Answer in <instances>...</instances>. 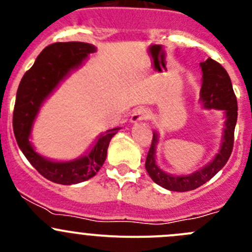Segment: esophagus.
<instances>
[{
	"label": "esophagus",
	"instance_id": "1",
	"mask_svg": "<svg viewBox=\"0 0 252 252\" xmlns=\"http://www.w3.org/2000/svg\"><path fill=\"white\" fill-rule=\"evenodd\" d=\"M150 116V112L146 110V108H136L135 111L133 112V114H131L130 117V122L131 123H138V122H141V121H145V119L149 118Z\"/></svg>",
	"mask_w": 252,
	"mask_h": 252
}]
</instances>
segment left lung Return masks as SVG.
Listing matches in <instances>:
<instances>
[{
    "label": "left lung",
    "mask_w": 252,
    "mask_h": 252,
    "mask_svg": "<svg viewBox=\"0 0 252 252\" xmlns=\"http://www.w3.org/2000/svg\"><path fill=\"white\" fill-rule=\"evenodd\" d=\"M200 67L202 72V84L200 90V102L202 107L206 110H220L224 112L225 121L222 140L216 156L206 166L191 174L174 175L162 171L157 164L156 150L159 135L157 131H154L151 147L145 162V168L156 184L171 191H189L204 185L224 167L229 159L234 144L238 102L229 75L227 70L212 58H208L205 62L200 63Z\"/></svg>",
    "instance_id": "left-lung-1"
}]
</instances>
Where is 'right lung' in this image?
<instances>
[{"instance_id":"obj_1","label":"right lung","mask_w":252,"mask_h":252,"mask_svg":"<svg viewBox=\"0 0 252 252\" xmlns=\"http://www.w3.org/2000/svg\"><path fill=\"white\" fill-rule=\"evenodd\" d=\"M96 47L86 42H56L42 50L34 65L23 77L17 91L13 131L18 146L32 166L53 183L72 185L90 179L100 171L111 139L121 128L100 134L85 155L72 161H53L35 151L30 136L45 100L70 72L80 67Z\"/></svg>"}]
</instances>
